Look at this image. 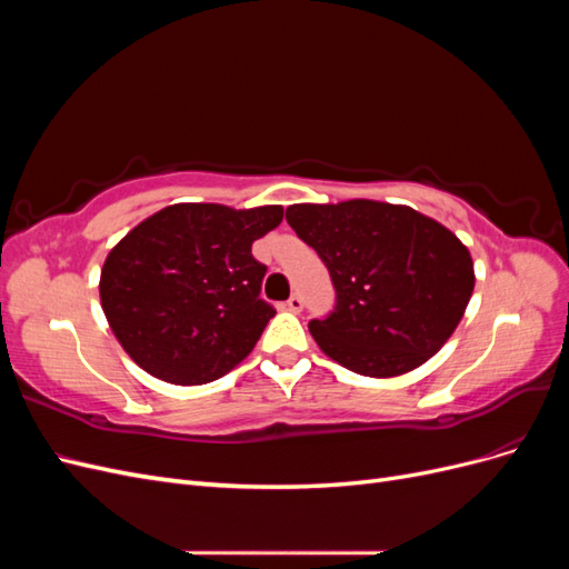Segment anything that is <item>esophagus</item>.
<instances>
[{"instance_id": "esophagus-1", "label": "esophagus", "mask_w": 569, "mask_h": 569, "mask_svg": "<svg viewBox=\"0 0 569 569\" xmlns=\"http://www.w3.org/2000/svg\"><path fill=\"white\" fill-rule=\"evenodd\" d=\"M287 308H289V311H295V313L301 311V308H303V299H301L299 291H295V295H291V297L287 299Z\"/></svg>"}]
</instances>
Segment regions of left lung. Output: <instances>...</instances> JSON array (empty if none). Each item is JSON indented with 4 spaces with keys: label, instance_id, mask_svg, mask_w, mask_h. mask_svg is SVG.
I'll list each match as a JSON object with an SVG mask.
<instances>
[{
    "label": "left lung",
    "instance_id": "left-lung-1",
    "mask_svg": "<svg viewBox=\"0 0 569 569\" xmlns=\"http://www.w3.org/2000/svg\"><path fill=\"white\" fill-rule=\"evenodd\" d=\"M287 222L330 270L335 308L308 330L337 363L368 377L403 375L453 335L475 270L470 251L437 220L353 199L295 203Z\"/></svg>",
    "mask_w": 569,
    "mask_h": 569
}]
</instances>
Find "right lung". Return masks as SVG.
I'll list each match as a JSON object with an SVG mask.
<instances>
[{
	"mask_svg": "<svg viewBox=\"0 0 569 569\" xmlns=\"http://www.w3.org/2000/svg\"><path fill=\"white\" fill-rule=\"evenodd\" d=\"M280 222L282 206L176 203L120 239L99 295L134 363L170 385H206L244 360L274 316L251 244Z\"/></svg>",
	"mask_w": 569,
	"mask_h": 569,
	"instance_id": "right-lung-1",
	"label": "right lung"
}]
</instances>
